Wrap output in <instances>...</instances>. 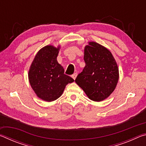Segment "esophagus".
Listing matches in <instances>:
<instances>
[{
  "label": "esophagus",
  "mask_w": 146,
  "mask_h": 146,
  "mask_svg": "<svg viewBox=\"0 0 146 146\" xmlns=\"http://www.w3.org/2000/svg\"><path fill=\"white\" fill-rule=\"evenodd\" d=\"M76 76H77V73H73L72 75H71V77H72L74 80H75Z\"/></svg>",
  "instance_id": "obj_1"
}]
</instances>
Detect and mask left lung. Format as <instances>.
<instances>
[{
  "mask_svg": "<svg viewBox=\"0 0 146 146\" xmlns=\"http://www.w3.org/2000/svg\"><path fill=\"white\" fill-rule=\"evenodd\" d=\"M86 66L75 79L91 100L100 102L108 98L117 86L119 73L111 53L95 42H90L84 48Z\"/></svg>",
  "mask_w": 146,
  "mask_h": 146,
  "instance_id": "left-lung-1",
  "label": "left lung"
}]
</instances>
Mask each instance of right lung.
<instances>
[{
    "label": "right lung",
    "instance_id": "1",
    "mask_svg": "<svg viewBox=\"0 0 146 146\" xmlns=\"http://www.w3.org/2000/svg\"><path fill=\"white\" fill-rule=\"evenodd\" d=\"M60 48L49 45L38 51L29 68L28 78L35 93L42 100L51 102L62 95L66 86L74 82L64 74L56 60Z\"/></svg>",
    "mask_w": 146,
    "mask_h": 146
}]
</instances>
